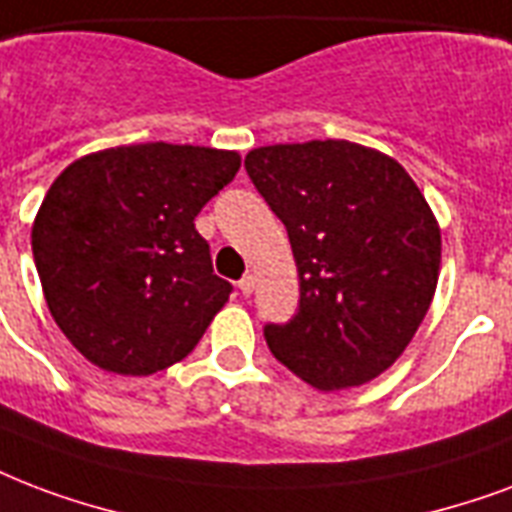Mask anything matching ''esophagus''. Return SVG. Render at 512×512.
Masks as SVG:
<instances>
[{
  "instance_id": "1",
  "label": "esophagus",
  "mask_w": 512,
  "mask_h": 512,
  "mask_svg": "<svg viewBox=\"0 0 512 512\" xmlns=\"http://www.w3.org/2000/svg\"><path fill=\"white\" fill-rule=\"evenodd\" d=\"M239 290L241 295H252V292H255V276H252V273H247V276L241 279Z\"/></svg>"
}]
</instances>
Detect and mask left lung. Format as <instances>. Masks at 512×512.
<instances>
[{
  "mask_svg": "<svg viewBox=\"0 0 512 512\" xmlns=\"http://www.w3.org/2000/svg\"><path fill=\"white\" fill-rule=\"evenodd\" d=\"M244 166L298 265V314L265 325L268 349L325 392L368 384L411 343L438 287L427 198L395 158L346 139L268 144Z\"/></svg>",
  "mask_w": 512,
  "mask_h": 512,
  "instance_id": "8db88e82",
  "label": "left lung"
}]
</instances>
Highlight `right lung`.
Here are the masks:
<instances>
[{
  "label": "right lung",
  "mask_w": 512,
  "mask_h": 512,
  "mask_svg": "<svg viewBox=\"0 0 512 512\" xmlns=\"http://www.w3.org/2000/svg\"><path fill=\"white\" fill-rule=\"evenodd\" d=\"M241 155L128 144L83 155L50 185L31 252L61 333L96 368L152 376L185 360L230 298L195 230Z\"/></svg>",
  "instance_id": "1"
}]
</instances>
